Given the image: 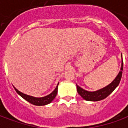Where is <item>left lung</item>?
I'll return each instance as SVG.
<instances>
[{"mask_svg": "<svg viewBox=\"0 0 128 128\" xmlns=\"http://www.w3.org/2000/svg\"><path fill=\"white\" fill-rule=\"evenodd\" d=\"M123 67H124V62L122 60V64H121V71L119 72L116 78L113 80L112 83H110L108 86H106L105 88L100 89L99 90H96L94 92H89L87 90H84L81 87L78 86L77 84V90L79 94L86 101H92V102H97L100 101L102 99L106 98L109 94H110L118 86L120 83L121 77H122V70H123Z\"/></svg>", "mask_w": 128, "mask_h": 128, "instance_id": "8db88e82", "label": "left lung"}]
</instances>
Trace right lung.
Returning <instances> with one entry per match:
<instances>
[{
  "mask_svg": "<svg viewBox=\"0 0 128 128\" xmlns=\"http://www.w3.org/2000/svg\"><path fill=\"white\" fill-rule=\"evenodd\" d=\"M58 86L54 90V91L52 92L50 94H49L47 96H44V97H40V98L34 97V96H29V95H27V94H23L22 92H21L19 90H18L16 88H14V89H15L16 92L19 95H20L23 99H24L26 101L29 102V103H31L32 104L36 105V106H44V105L50 104V102L55 99V97H56V95H57V93H58Z\"/></svg>",
  "mask_w": 128,
  "mask_h": 128,
  "instance_id": "1",
  "label": "right lung"
}]
</instances>
